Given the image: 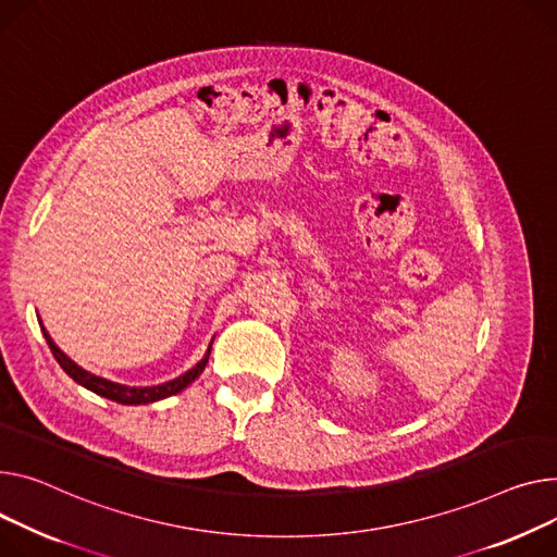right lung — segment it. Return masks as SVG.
Wrapping results in <instances>:
<instances>
[{"mask_svg": "<svg viewBox=\"0 0 557 557\" xmlns=\"http://www.w3.org/2000/svg\"><path fill=\"white\" fill-rule=\"evenodd\" d=\"M40 326H42V320H40ZM42 333H45L49 349L53 351V358L60 362V367L64 369V372H66L73 381H76V383L83 385V387H87L89 392H94V394H98V396H104V398H109V400H116V403H121V405H145V403H154V400H161V398H168V396H174V394L183 392L195 379L201 376V372H203L206 364H208V358H210V349H212V343H210L206 356H203L193 369H188V372L181 374V376L174 379V381H168V383H161V385H154V387H129V385H121V383H114V381L100 379V376H96V374H89L87 369H83L81 364L73 362V360L51 341V336H49L45 326H42Z\"/></svg>", "mask_w": 557, "mask_h": 557, "instance_id": "1", "label": "right lung"}]
</instances>
